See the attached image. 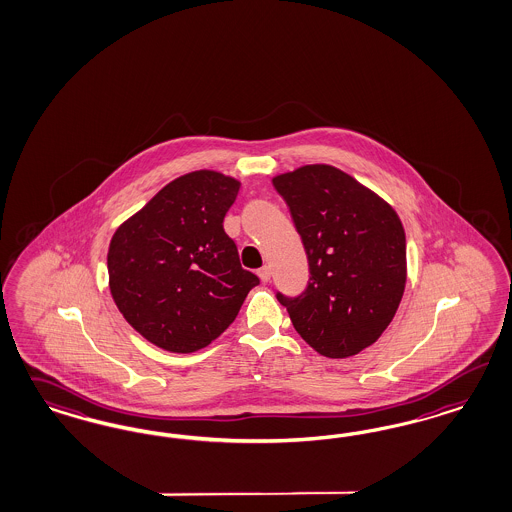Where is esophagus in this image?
Here are the masks:
<instances>
[{
    "label": "esophagus",
    "mask_w": 512,
    "mask_h": 512,
    "mask_svg": "<svg viewBox=\"0 0 512 512\" xmlns=\"http://www.w3.org/2000/svg\"><path fill=\"white\" fill-rule=\"evenodd\" d=\"M259 278H261V282H270V276H272V272H270V268L268 266H263V268H259Z\"/></svg>",
    "instance_id": "obj_1"
}]
</instances>
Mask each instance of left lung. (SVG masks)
<instances>
[{
  "label": "left lung",
  "mask_w": 512,
  "mask_h": 512,
  "mask_svg": "<svg viewBox=\"0 0 512 512\" xmlns=\"http://www.w3.org/2000/svg\"><path fill=\"white\" fill-rule=\"evenodd\" d=\"M308 255L299 299L278 300L319 355L346 359L388 329L406 285V236L388 202L331 164L272 177Z\"/></svg>",
  "instance_id": "obj_1"
}]
</instances>
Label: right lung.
Masks as SVG:
<instances>
[{
    "instance_id": "obj_1",
    "label": "right lung",
    "mask_w": 512,
    "mask_h": 512,
    "mask_svg": "<svg viewBox=\"0 0 512 512\" xmlns=\"http://www.w3.org/2000/svg\"><path fill=\"white\" fill-rule=\"evenodd\" d=\"M240 181L194 170L164 185L111 236L109 291L123 318L166 352L206 348L259 278L223 229Z\"/></svg>"
}]
</instances>
